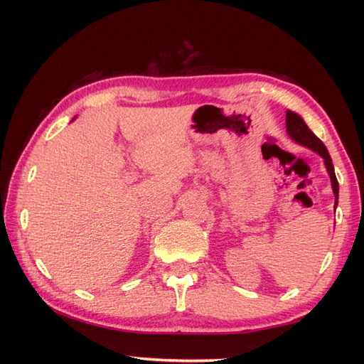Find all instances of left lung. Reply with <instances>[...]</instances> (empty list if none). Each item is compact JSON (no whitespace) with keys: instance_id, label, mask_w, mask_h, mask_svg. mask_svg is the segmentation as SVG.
I'll list each match as a JSON object with an SVG mask.
<instances>
[{"instance_id":"obj_1","label":"left lung","mask_w":364,"mask_h":364,"mask_svg":"<svg viewBox=\"0 0 364 364\" xmlns=\"http://www.w3.org/2000/svg\"><path fill=\"white\" fill-rule=\"evenodd\" d=\"M286 131H288L289 137L292 141H296L297 144L306 146L313 151H316L319 156L323 158V164L327 167V172L330 175L331 180V188H333V194H335V208L338 206V192H339V184L335 175V168H333V162H331V158L328 154V150L326 149V145L322 144L321 139L316 136L313 131L306 127V123L304 119L300 117L299 114L292 112V111H286Z\"/></svg>"}]
</instances>
